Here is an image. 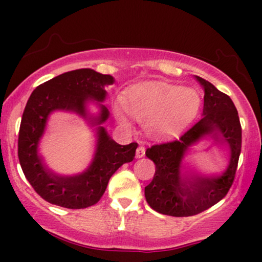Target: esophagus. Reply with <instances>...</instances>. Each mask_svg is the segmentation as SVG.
<instances>
[{
	"mask_svg": "<svg viewBox=\"0 0 262 262\" xmlns=\"http://www.w3.org/2000/svg\"><path fill=\"white\" fill-rule=\"evenodd\" d=\"M144 155H145V148L143 145H139L137 149V152H135V156H137V159H140Z\"/></svg>",
	"mask_w": 262,
	"mask_h": 262,
	"instance_id": "obj_1",
	"label": "esophagus"
}]
</instances>
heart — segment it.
Masks as SVG:
<instances>
[{
  "instance_id": "b5f03b06",
  "label": "heart",
  "mask_w": 262,
  "mask_h": 262,
  "mask_svg": "<svg viewBox=\"0 0 262 262\" xmlns=\"http://www.w3.org/2000/svg\"><path fill=\"white\" fill-rule=\"evenodd\" d=\"M200 104V96L194 90L145 83L134 87L127 98L118 96L113 103V113L122 127H130L133 116L145 122L150 134L164 137L187 125L196 116Z\"/></svg>"
}]
</instances>
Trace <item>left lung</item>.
Segmentation results:
<instances>
[{"label": "left lung", "instance_id": "left-lung-1", "mask_svg": "<svg viewBox=\"0 0 262 262\" xmlns=\"http://www.w3.org/2000/svg\"><path fill=\"white\" fill-rule=\"evenodd\" d=\"M203 87L202 118L181 138L146 149L156 171L145 187L149 206L161 214L189 217L214 206L229 191L242 151V125L229 96L197 76ZM207 140L210 146L227 151V165L221 173L208 174L185 164L194 146Z\"/></svg>", "mask_w": 262, "mask_h": 262}]
</instances>
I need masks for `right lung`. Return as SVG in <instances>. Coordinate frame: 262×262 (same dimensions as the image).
<instances>
[{"label":"right lung","mask_w":262,"mask_h":262,"mask_svg":"<svg viewBox=\"0 0 262 262\" xmlns=\"http://www.w3.org/2000/svg\"><path fill=\"white\" fill-rule=\"evenodd\" d=\"M114 77L92 69L68 71L39 85L27 102L18 137V159L26 179L47 202L70 209L93 206L101 200L108 181L125 162L133 161L137 143L121 145L107 133L103 123L110 117L104 106L106 87ZM96 101L97 114H91L88 104ZM55 112H71L85 119L96 132L95 152L89 166L74 176H61L50 169L38 145L50 116Z\"/></svg>","instance_id":"1"}]
</instances>
